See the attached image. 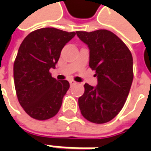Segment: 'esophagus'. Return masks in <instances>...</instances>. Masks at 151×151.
<instances>
[{
  "label": "esophagus",
  "instance_id": "1",
  "mask_svg": "<svg viewBox=\"0 0 151 151\" xmlns=\"http://www.w3.org/2000/svg\"><path fill=\"white\" fill-rule=\"evenodd\" d=\"M70 86H74V85L77 84V82H76V81H73V80H70Z\"/></svg>",
  "mask_w": 151,
  "mask_h": 151
}]
</instances>
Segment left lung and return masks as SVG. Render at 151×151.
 <instances>
[{"label":"left lung","mask_w":151,"mask_h":151,"mask_svg":"<svg viewBox=\"0 0 151 151\" xmlns=\"http://www.w3.org/2000/svg\"><path fill=\"white\" fill-rule=\"evenodd\" d=\"M76 34L90 50L89 66L97 78L95 87L84 85V94L78 99L81 113L91 123H107L122 110L129 93L134 78L130 50L108 30Z\"/></svg>","instance_id":"obj_1"}]
</instances>
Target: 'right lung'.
<instances>
[{
  "instance_id": "right-lung-1",
  "label": "right lung",
  "mask_w": 151,
  "mask_h": 151,
  "mask_svg": "<svg viewBox=\"0 0 151 151\" xmlns=\"http://www.w3.org/2000/svg\"><path fill=\"white\" fill-rule=\"evenodd\" d=\"M75 35L44 27L30 32L21 44L13 65L15 89L20 105L32 119L46 120L59 112L70 84L53 78L50 69L55 68L61 50Z\"/></svg>"
}]
</instances>
